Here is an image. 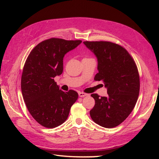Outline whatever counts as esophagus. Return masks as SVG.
I'll list each match as a JSON object with an SVG mask.
<instances>
[{"instance_id": "esophagus-1", "label": "esophagus", "mask_w": 159, "mask_h": 159, "mask_svg": "<svg viewBox=\"0 0 159 159\" xmlns=\"http://www.w3.org/2000/svg\"><path fill=\"white\" fill-rule=\"evenodd\" d=\"M79 97H85V96H87V94L85 93H84V92H79Z\"/></svg>"}]
</instances>
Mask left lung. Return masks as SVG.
<instances>
[{"label":"left lung","instance_id":"left-lung-1","mask_svg":"<svg viewBox=\"0 0 159 159\" xmlns=\"http://www.w3.org/2000/svg\"><path fill=\"white\" fill-rule=\"evenodd\" d=\"M97 58L98 70L94 79L102 81L108 96L92 93L95 105L90 111L94 122L110 128L126 119L133 110L139 93L138 70L129 53L123 47L109 42H84Z\"/></svg>","mask_w":159,"mask_h":159}]
</instances>
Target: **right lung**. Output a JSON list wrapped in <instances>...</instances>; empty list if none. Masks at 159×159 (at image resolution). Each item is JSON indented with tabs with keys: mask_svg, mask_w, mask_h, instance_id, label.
<instances>
[{
	"mask_svg": "<svg viewBox=\"0 0 159 159\" xmlns=\"http://www.w3.org/2000/svg\"><path fill=\"white\" fill-rule=\"evenodd\" d=\"M81 42L59 38L47 39L38 43L26 61L21 79L23 98L30 114L46 128L62 124L78 99L76 92H63L54 78L63 72L66 54Z\"/></svg>",
	"mask_w": 159,
	"mask_h": 159,
	"instance_id": "1",
	"label": "right lung"
}]
</instances>
